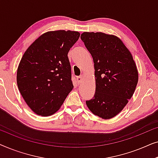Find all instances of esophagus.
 <instances>
[{"instance_id":"1","label":"esophagus","mask_w":158,"mask_h":158,"mask_svg":"<svg viewBox=\"0 0 158 158\" xmlns=\"http://www.w3.org/2000/svg\"><path fill=\"white\" fill-rule=\"evenodd\" d=\"M83 75H81V76H79V77H77V83L79 84V83H81L82 80H83Z\"/></svg>"}]
</instances>
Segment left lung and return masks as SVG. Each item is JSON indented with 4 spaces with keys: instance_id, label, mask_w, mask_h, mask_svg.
I'll use <instances>...</instances> for the list:
<instances>
[{
    "instance_id": "obj_1",
    "label": "left lung",
    "mask_w": 158,
    "mask_h": 158,
    "mask_svg": "<svg viewBox=\"0 0 158 158\" xmlns=\"http://www.w3.org/2000/svg\"><path fill=\"white\" fill-rule=\"evenodd\" d=\"M81 38L94 62L96 93L86 101L94 115L103 119L122 111L135 93L138 70L130 51L121 39L103 32H83Z\"/></svg>"
}]
</instances>
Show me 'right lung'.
I'll return each instance as SVG.
<instances>
[{
    "label": "right lung",
    "mask_w": 158,
    "mask_h": 158,
    "mask_svg": "<svg viewBox=\"0 0 158 158\" xmlns=\"http://www.w3.org/2000/svg\"><path fill=\"white\" fill-rule=\"evenodd\" d=\"M80 35L70 30L47 31L23 54L17 69V85L25 102L37 115L56 113L73 90L68 54Z\"/></svg>",
    "instance_id": "1"
}]
</instances>
